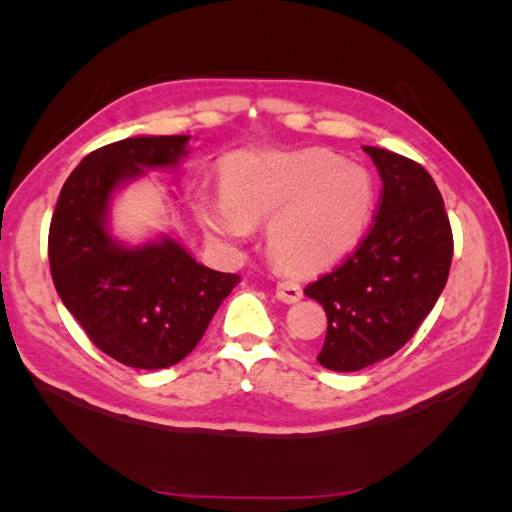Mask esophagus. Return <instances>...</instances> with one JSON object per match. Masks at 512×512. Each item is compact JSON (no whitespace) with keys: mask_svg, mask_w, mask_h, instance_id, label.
I'll return each instance as SVG.
<instances>
[{"mask_svg":"<svg viewBox=\"0 0 512 512\" xmlns=\"http://www.w3.org/2000/svg\"><path fill=\"white\" fill-rule=\"evenodd\" d=\"M277 297L281 301H286V303H295L303 297V290H301L297 281L284 279V281H279V284H277Z\"/></svg>","mask_w":512,"mask_h":512,"instance_id":"obj_1","label":"esophagus"}]
</instances>
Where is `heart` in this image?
Returning a JSON list of instances; mask_svg holds the SVG:
<instances>
[{"label": "heart", "mask_w": 512, "mask_h": 512, "mask_svg": "<svg viewBox=\"0 0 512 512\" xmlns=\"http://www.w3.org/2000/svg\"><path fill=\"white\" fill-rule=\"evenodd\" d=\"M224 198L204 202V222L224 239L268 226L275 264L314 273L350 255L374 206V184L358 165L325 149L239 154L224 165Z\"/></svg>", "instance_id": "b5f03b06"}]
</instances>
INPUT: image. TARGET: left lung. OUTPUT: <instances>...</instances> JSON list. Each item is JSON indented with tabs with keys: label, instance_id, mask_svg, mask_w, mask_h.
Segmentation results:
<instances>
[{
	"label": "left lung",
	"instance_id": "obj_1",
	"mask_svg": "<svg viewBox=\"0 0 512 512\" xmlns=\"http://www.w3.org/2000/svg\"><path fill=\"white\" fill-rule=\"evenodd\" d=\"M383 180L369 233L345 262L306 288L328 314L317 361L358 372L396 354L447 286L453 233L444 200L418 162L363 147Z\"/></svg>",
	"mask_w": 512,
	"mask_h": 512
}]
</instances>
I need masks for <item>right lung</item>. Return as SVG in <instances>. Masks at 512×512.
Returning a JSON list of instances; mask_svg holds the SVG:
<instances>
[{
	"mask_svg": "<svg viewBox=\"0 0 512 512\" xmlns=\"http://www.w3.org/2000/svg\"><path fill=\"white\" fill-rule=\"evenodd\" d=\"M189 136H134L81 160L65 180L48 235L54 288L90 341L118 363H180L209 328L239 277L195 262L169 235L123 246L110 235L112 195L145 169H171Z\"/></svg>",
	"mask_w": 512,
	"mask_h": 512,
	"instance_id": "1",
	"label": "right lung"
}]
</instances>
